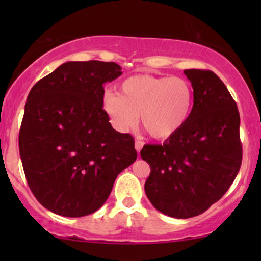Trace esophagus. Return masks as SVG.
<instances>
[{"label":"esophagus","instance_id":"esophagus-1","mask_svg":"<svg viewBox=\"0 0 261 261\" xmlns=\"http://www.w3.org/2000/svg\"><path fill=\"white\" fill-rule=\"evenodd\" d=\"M142 146H144V141H141V140H135V149H137V152L139 153L140 152V149L142 148Z\"/></svg>","mask_w":261,"mask_h":261}]
</instances>
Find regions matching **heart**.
I'll use <instances>...</instances> for the list:
<instances>
[{"mask_svg": "<svg viewBox=\"0 0 261 261\" xmlns=\"http://www.w3.org/2000/svg\"><path fill=\"white\" fill-rule=\"evenodd\" d=\"M194 106V90L180 77L134 74L120 83L119 94L106 92L102 107L117 130L126 132L138 122L154 139L166 140L188 122Z\"/></svg>", "mask_w": 261, "mask_h": 261, "instance_id": "heart-1", "label": "heart"}]
</instances>
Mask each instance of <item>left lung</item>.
<instances>
[{
	"instance_id": "1",
	"label": "left lung",
	"mask_w": 261,
	"mask_h": 261,
	"mask_svg": "<svg viewBox=\"0 0 261 261\" xmlns=\"http://www.w3.org/2000/svg\"><path fill=\"white\" fill-rule=\"evenodd\" d=\"M194 89L185 126L163 145H145L140 155L151 167L145 183L160 213L189 219L204 213L226 194L240 170V114L213 71L184 70Z\"/></svg>"
}]
</instances>
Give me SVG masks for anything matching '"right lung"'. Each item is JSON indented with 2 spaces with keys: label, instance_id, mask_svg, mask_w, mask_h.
I'll return each mask as SVG.
<instances>
[{
  "label": "right lung",
  "instance_id": "add662e5",
  "mask_svg": "<svg viewBox=\"0 0 261 261\" xmlns=\"http://www.w3.org/2000/svg\"><path fill=\"white\" fill-rule=\"evenodd\" d=\"M121 74L113 62H67L28 94L21 162L35 198L57 215L95 213L137 159L133 137L114 129L102 107L103 85Z\"/></svg>",
  "mask_w": 261,
  "mask_h": 261
}]
</instances>
